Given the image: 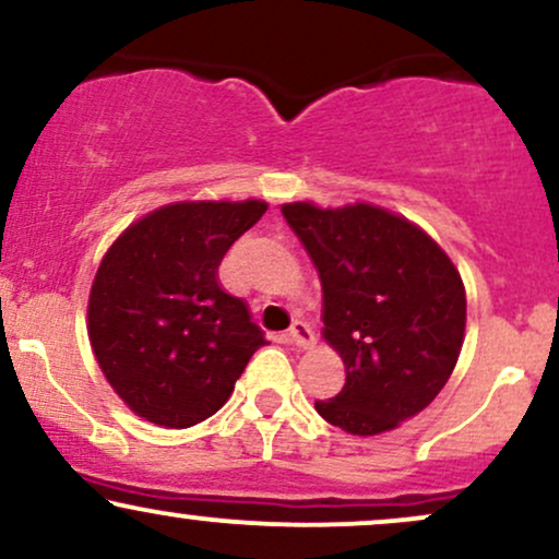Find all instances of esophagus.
Here are the masks:
<instances>
[{
    "label": "esophagus",
    "mask_w": 559,
    "mask_h": 559,
    "mask_svg": "<svg viewBox=\"0 0 559 559\" xmlns=\"http://www.w3.org/2000/svg\"><path fill=\"white\" fill-rule=\"evenodd\" d=\"M288 342L299 346V349H310V346L316 344V331H312L305 320H294L292 329H288Z\"/></svg>",
    "instance_id": "34e87169"
}]
</instances>
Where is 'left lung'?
Masks as SVG:
<instances>
[{
    "label": "left lung",
    "instance_id": "left-lung-1",
    "mask_svg": "<svg viewBox=\"0 0 559 559\" xmlns=\"http://www.w3.org/2000/svg\"><path fill=\"white\" fill-rule=\"evenodd\" d=\"M323 286V336L344 389L316 409L352 436H376L436 400L465 336V286L426 230L373 204L281 207Z\"/></svg>",
    "mask_w": 559,
    "mask_h": 559
}]
</instances>
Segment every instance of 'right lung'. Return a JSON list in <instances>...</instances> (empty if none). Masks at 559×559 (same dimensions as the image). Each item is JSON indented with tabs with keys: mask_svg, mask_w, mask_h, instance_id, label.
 <instances>
[{
	"mask_svg": "<svg viewBox=\"0 0 559 559\" xmlns=\"http://www.w3.org/2000/svg\"><path fill=\"white\" fill-rule=\"evenodd\" d=\"M247 202L165 204L107 249L88 294V338L115 394L139 418L189 428L228 402L265 342L217 265L265 215Z\"/></svg>",
	"mask_w": 559,
	"mask_h": 559,
	"instance_id": "right-lung-1",
	"label": "right lung"
}]
</instances>
